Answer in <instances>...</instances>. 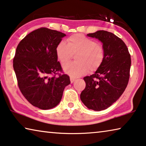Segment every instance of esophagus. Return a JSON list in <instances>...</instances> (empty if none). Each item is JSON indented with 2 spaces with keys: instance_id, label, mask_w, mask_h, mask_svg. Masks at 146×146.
<instances>
[{
  "instance_id": "34e87169",
  "label": "esophagus",
  "mask_w": 146,
  "mask_h": 146,
  "mask_svg": "<svg viewBox=\"0 0 146 146\" xmlns=\"http://www.w3.org/2000/svg\"><path fill=\"white\" fill-rule=\"evenodd\" d=\"M75 80H76L75 78H74V77H70V80H71V83H73L74 81H75Z\"/></svg>"
}]
</instances>
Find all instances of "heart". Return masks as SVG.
<instances>
[{"label": "heart", "mask_w": 146, "mask_h": 146, "mask_svg": "<svg viewBox=\"0 0 146 146\" xmlns=\"http://www.w3.org/2000/svg\"><path fill=\"white\" fill-rule=\"evenodd\" d=\"M56 54L62 64L68 63L75 54L76 62L65 65L63 69L71 77H78L88 70L94 72L99 68L105 58V49L100 43L76 34L69 37L67 43L61 41L57 44Z\"/></svg>", "instance_id": "heart-1"}]
</instances>
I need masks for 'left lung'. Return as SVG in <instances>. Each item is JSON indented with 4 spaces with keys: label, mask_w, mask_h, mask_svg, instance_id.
<instances>
[{
    "label": "left lung",
    "mask_w": 146,
    "mask_h": 146,
    "mask_svg": "<svg viewBox=\"0 0 146 146\" xmlns=\"http://www.w3.org/2000/svg\"><path fill=\"white\" fill-rule=\"evenodd\" d=\"M103 43L105 58L96 73L84 77L80 99L89 109L101 111L115 103L125 90L130 77L131 55L123 41L113 33L99 31L87 34Z\"/></svg>",
    "instance_id": "8db88e82"
}]
</instances>
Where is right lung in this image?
Listing matches in <instances>:
<instances>
[{"instance_id":"obj_1","label":"right lung","mask_w":146,"mask_h":146,"mask_svg":"<svg viewBox=\"0 0 146 146\" xmlns=\"http://www.w3.org/2000/svg\"><path fill=\"white\" fill-rule=\"evenodd\" d=\"M66 36L41 27L25 36L16 48L13 66L18 86L25 99L40 109L58 105L65 87L70 84L56 54L57 44Z\"/></svg>"}]
</instances>
